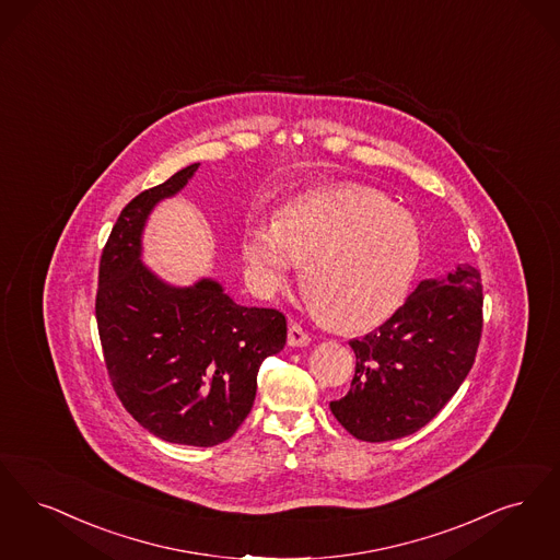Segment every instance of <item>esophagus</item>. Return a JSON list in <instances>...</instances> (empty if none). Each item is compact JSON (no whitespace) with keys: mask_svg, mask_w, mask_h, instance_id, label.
Masks as SVG:
<instances>
[{"mask_svg":"<svg viewBox=\"0 0 560 560\" xmlns=\"http://www.w3.org/2000/svg\"><path fill=\"white\" fill-rule=\"evenodd\" d=\"M307 342H310V335L296 322H292L291 326H289V345H292V347H305Z\"/></svg>","mask_w":560,"mask_h":560,"instance_id":"obj_1","label":"esophagus"}]
</instances>
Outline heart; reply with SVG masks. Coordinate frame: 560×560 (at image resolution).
<instances>
[{
	"label": "heart",
	"instance_id": "heart-1",
	"mask_svg": "<svg viewBox=\"0 0 560 560\" xmlns=\"http://www.w3.org/2000/svg\"><path fill=\"white\" fill-rule=\"evenodd\" d=\"M246 266L266 289L305 267L322 316L341 330H372L406 301L422 259V236L408 213L374 190L345 186L291 200L276 228L244 234Z\"/></svg>",
	"mask_w": 560,
	"mask_h": 560
}]
</instances>
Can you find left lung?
Here are the masks:
<instances>
[{"label":"left lung","mask_w":560,"mask_h":560,"mask_svg":"<svg viewBox=\"0 0 560 560\" xmlns=\"http://www.w3.org/2000/svg\"><path fill=\"white\" fill-rule=\"evenodd\" d=\"M481 332L479 269L458 266L443 280H422L385 324L349 342L355 374L330 410L362 441L412 435L460 389Z\"/></svg>","instance_id":"left-lung-1"}]
</instances>
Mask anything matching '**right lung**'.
Listing matches in <instances>:
<instances>
[{"label": "right lung", "instance_id": "1", "mask_svg": "<svg viewBox=\"0 0 560 560\" xmlns=\"http://www.w3.org/2000/svg\"><path fill=\"white\" fill-rule=\"evenodd\" d=\"M196 170L188 165L125 205L100 257L96 319L125 410L156 438L211 447L250 412L259 368L287 342V317L236 305L213 280L173 289L140 264L150 209Z\"/></svg>", "mask_w": 560, "mask_h": 560}]
</instances>
